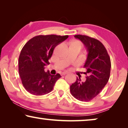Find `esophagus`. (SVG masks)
<instances>
[{
	"mask_svg": "<svg viewBox=\"0 0 128 128\" xmlns=\"http://www.w3.org/2000/svg\"><path fill=\"white\" fill-rule=\"evenodd\" d=\"M67 73H68L67 72H63L61 73V75L64 76V75H65L66 74H67Z\"/></svg>",
	"mask_w": 128,
	"mask_h": 128,
	"instance_id": "1",
	"label": "esophagus"
}]
</instances>
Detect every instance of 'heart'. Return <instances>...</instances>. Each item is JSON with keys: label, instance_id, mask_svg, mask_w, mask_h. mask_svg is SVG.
<instances>
[{"label": "heart", "instance_id": "obj_1", "mask_svg": "<svg viewBox=\"0 0 128 128\" xmlns=\"http://www.w3.org/2000/svg\"><path fill=\"white\" fill-rule=\"evenodd\" d=\"M73 43H75V44H79V45H81V46H82V44L80 43V42H78V41H74V42H73ZM73 43H72V44H73Z\"/></svg>", "mask_w": 128, "mask_h": 128}]
</instances>
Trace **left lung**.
Segmentation results:
<instances>
[{
	"label": "left lung",
	"instance_id": "8db88e82",
	"mask_svg": "<svg viewBox=\"0 0 128 128\" xmlns=\"http://www.w3.org/2000/svg\"><path fill=\"white\" fill-rule=\"evenodd\" d=\"M88 51L84 66L87 72L86 80L82 82L80 78L70 87L73 97L81 101H89L94 98L108 83L111 72V60L107 50L100 41L83 35H75Z\"/></svg>",
	"mask_w": 128,
	"mask_h": 128
}]
</instances>
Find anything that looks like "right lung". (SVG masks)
I'll return each instance as SVG.
<instances>
[{
	"instance_id": "add662e5",
	"label": "right lung",
	"mask_w": 128,
	"mask_h": 128,
	"mask_svg": "<svg viewBox=\"0 0 128 128\" xmlns=\"http://www.w3.org/2000/svg\"><path fill=\"white\" fill-rule=\"evenodd\" d=\"M68 36H37L29 40L21 50L18 58V72L22 85L30 93L42 96L53 90L56 82L61 78L59 73L50 74L44 71L50 64L54 50Z\"/></svg>"
}]
</instances>
